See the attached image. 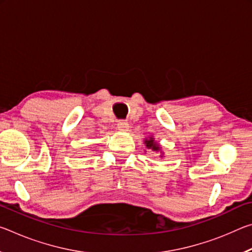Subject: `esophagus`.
Returning <instances> with one entry per match:
<instances>
[{
    "label": "esophagus",
    "mask_w": 252,
    "mask_h": 252,
    "mask_svg": "<svg viewBox=\"0 0 252 252\" xmlns=\"http://www.w3.org/2000/svg\"><path fill=\"white\" fill-rule=\"evenodd\" d=\"M129 127H130V126L126 121H119L118 122V129L121 132H127L129 131Z\"/></svg>",
    "instance_id": "esophagus-1"
}]
</instances>
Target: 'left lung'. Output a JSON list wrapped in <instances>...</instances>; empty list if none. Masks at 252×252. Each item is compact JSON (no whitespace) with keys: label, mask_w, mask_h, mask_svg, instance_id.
Returning <instances> with one entry per match:
<instances>
[{"label":"left lung","mask_w":252,"mask_h":252,"mask_svg":"<svg viewBox=\"0 0 252 252\" xmlns=\"http://www.w3.org/2000/svg\"><path fill=\"white\" fill-rule=\"evenodd\" d=\"M143 141H144L143 143L146 144V147H147V150H150V151H152V152L159 153L160 158H163V157H164V152L162 151L160 143L158 142V141H156V140H155V136H153V135L147 136V138L144 139ZM146 152H147V151H146Z\"/></svg>","instance_id":"left-lung-1"}]
</instances>
